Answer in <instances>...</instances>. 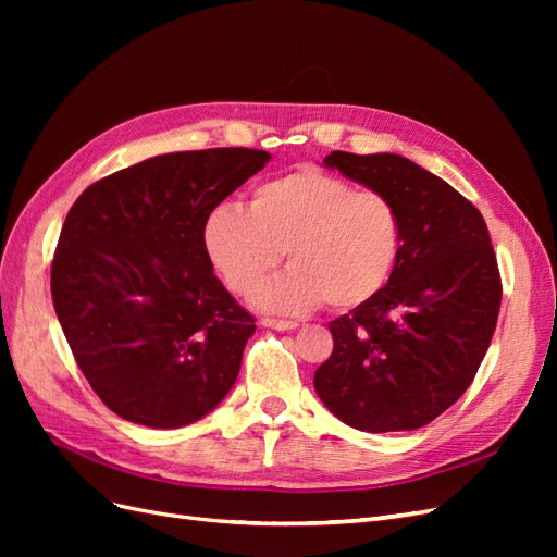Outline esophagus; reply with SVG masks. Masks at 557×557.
Returning a JSON list of instances; mask_svg holds the SVG:
<instances>
[{
    "label": "esophagus",
    "mask_w": 557,
    "mask_h": 557,
    "mask_svg": "<svg viewBox=\"0 0 557 557\" xmlns=\"http://www.w3.org/2000/svg\"><path fill=\"white\" fill-rule=\"evenodd\" d=\"M262 325H264V327H272V330H281V332L299 327L297 320H281V318H264Z\"/></svg>",
    "instance_id": "esophagus-1"
}]
</instances>
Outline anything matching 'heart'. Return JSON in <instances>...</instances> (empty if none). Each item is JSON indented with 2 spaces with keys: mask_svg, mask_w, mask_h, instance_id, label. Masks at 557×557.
I'll list each match as a JSON object with an SVG mask.
<instances>
[{
  "mask_svg": "<svg viewBox=\"0 0 557 557\" xmlns=\"http://www.w3.org/2000/svg\"><path fill=\"white\" fill-rule=\"evenodd\" d=\"M201 239L234 295L258 293L285 250L290 269L260 293V307L293 313L325 301L334 311H350L391 283L404 227L393 197L356 190L318 166H297L256 185L248 209L218 205Z\"/></svg>",
  "mask_w": 557,
  "mask_h": 557,
  "instance_id": "b5f03b06",
  "label": "heart"
}]
</instances>
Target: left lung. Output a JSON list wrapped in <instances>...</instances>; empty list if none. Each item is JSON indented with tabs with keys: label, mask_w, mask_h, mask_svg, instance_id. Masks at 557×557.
<instances>
[{
	"label": "left lung",
	"mask_w": 557,
	"mask_h": 557,
	"mask_svg": "<svg viewBox=\"0 0 557 557\" xmlns=\"http://www.w3.org/2000/svg\"><path fill=\"white\" fill-rule=\"evenodd\" d=\"M325 166L393 197L404 239L391 283L330 323L315 393L362 432L423 428L462 397L491 346L502 301L491 234L469 199L407 158L332 150Z\"/></svg>",
	"instance_id": "8db88e82"
}]
</instances>
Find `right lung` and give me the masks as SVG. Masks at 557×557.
I'll use <instances>...</instances> for the list:
<instances>
[{
    "instance_id": "obj_1",
    "label": "right lung",
    "mask_w": 557,
    "mask_h": 557,
    "mask_svg": "<svg viewBox=\"0 0 557 557\" xmlns=\"http://www.w3.org/2000/svg\"><path fill=\"white\" fill-rule=\"evenodd\" d=\"M269 160L252 148L158 156L92 183L66 213L53 307L83 376L129 423L190 425L237 381L256 318L213 274L201 232Z\"/></svg>"
}]
</instances>
